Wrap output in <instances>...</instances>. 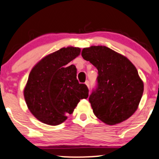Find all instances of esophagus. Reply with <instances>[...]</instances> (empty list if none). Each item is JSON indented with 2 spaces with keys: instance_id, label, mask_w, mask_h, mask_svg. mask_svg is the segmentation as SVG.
Listing matches in <instances>:
<instances>
[{
  "instance_id": "1",
  "label": "esophagus",
  "mask_w": 159,
  "mask_h": 159,
  "mask_svg": "<svg viewBox=\"0 0 159 159\" xmlns=\"http://www.w3.org/2000/svg\"><path fill=\"white\" fill-rule=\"evenodd\" d=\"M85 84L86 85V86H87L88 88H89V81H86V83H85Z\"/></svg>"
}]
</instances>
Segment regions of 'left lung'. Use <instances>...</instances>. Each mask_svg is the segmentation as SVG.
<instances>
[{
	"label": "left lung",
	"mask_w": 159,
	"mask_h": 159,
	"mask_svg": "<svg viewBox=\"0 0 159 159\" xmlns=\"http://www.w3.org/2000/svg\"><path fill=\"white\" fill-rule=\"evenodd\" d=\"M82 57L98 70V86L89 98L95 116L108 125L128 119L138 109L144 91L135 66L105 46L83 48Z\"/></svg>",
	"instance_id": "8db88e82"
}]
</instances>
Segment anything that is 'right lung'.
<instances>
[{
  "label": "right lung",
  "instance_id": "add662e5",
  "mask_svg": "<svg viewBox=\"0 0 159 159\" xmlns=\"http://www.w3.org/2000/svg\"><path fill=\"white\" fill-rule=\"evenodd\" d=\"M80 51L79 47H63L44 57L31 70L24 99L31 113L43 123H63L80 99L89 96L87 86L76 80V66L68 65Z\"/></svg>",
  "mask_w": 159,
  "mask_h": 159
}]
</instances>
